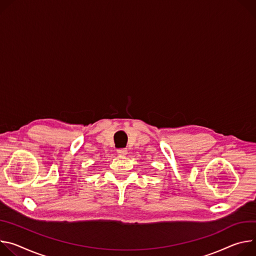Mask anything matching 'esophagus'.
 I'll return each mask as SVG.
<instances>
[{"mask_svg": "<svg viewBox=\"0 0 256 256\" xmlns=\"http://www.w3.org/2000/svg\"><path fill=\"white\" fill-rule=\"evenodd\" d=\"M117 154H120V156H127V154H128V150H125V148H122V150H117Z\"/></svg>", "mask_w": 256, "mask_h": 256, "instance_id": "1", "label": "esophagus"}]
</instances>
